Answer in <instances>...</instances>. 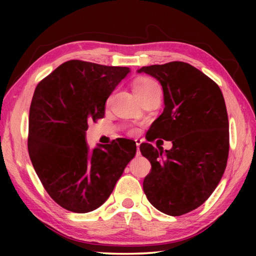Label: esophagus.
Returning a JSON list of instances; mask_svg holds the SVG:
<instances>
[{
	"mask_svg": "<svg viewBox=\"0 0 256 256\" xmlns=\"http://www.w3.org/2000/svg\"><path fill=\"white\" fill-rule=\"evenodd\" d=\"M141 140H138V138H136V152H138V154H140V144H141Z\"/></svg>",
	"mask_w": 256,
	"mask_h": 256,
	"instance_id": "obj_1",
	"label": "esophagus"
}]
</instances>
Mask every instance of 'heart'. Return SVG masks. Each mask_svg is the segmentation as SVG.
<instances>
[{"mask_svg": "<svg viewBox=\"0 0 256 256\" xmlns=\"http://www.w3.org/2000/svg\"><path fill=\"white\" fill-rule=\"evenodd\" d=\"M154 84H156L152 79H149V78H138V79H136L133 82V90L136 94L138 92H144V90H146Z\"/></svg>", "mask_w": 256, "mask_h": 256, "instance_id": "b5f03b06", "label": "heart"}]
</instances>
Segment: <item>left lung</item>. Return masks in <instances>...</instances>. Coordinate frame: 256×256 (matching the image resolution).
I'll list each match as a JSON object with an SVG mask.
<instances>
[{
    "label": "left lung",
    "mask_w": 256,
    "mask_h": 256,
    "mask_svg": "<svg viewBox=\"0 0 256 256\" xmlns=\"http://www.w3.org/2000/svg\"><path fill=\"white\" fill-rule=\"evenodd\" d=\"M162 86L164 108L151 125L148 141H172L170 150L142 144L151 164L144 190L156 209L182 216L206 201L224 175L229 124L222 90L209 76L184 62L138 68Z\"/></svg>",
    "instance_id": "1"
}]
</instances>
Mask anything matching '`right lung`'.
<instances>
[{"label": "right lung", "instance_id": "obj_1", "mask_svg": "<svg viewBox=\"0 0 256 256\" xmlns=\"http://www.w3.org/2000/svg\"><path fill=\"white\" fill-rule=\"evenodd\" d=\"M130 68L72 60L36 86L29 110L28 151L50 198L64 209L86 214L105 203L136 154L128 138L90 149L86 130L105 116L106 100Z\"/></svg>", "mask_w": 256, "mask_h": 256}]
</instances>
